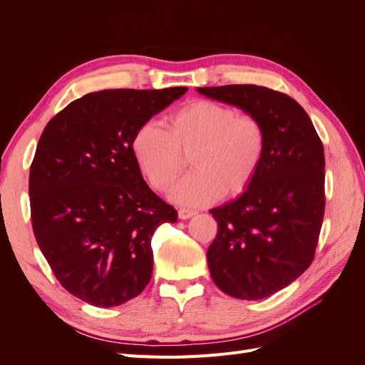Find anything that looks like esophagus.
I'll use <instances>...</instances> for the list:
<instances>
[{
	"label": "esophagus",
	"mask_w": 365,
	"mask_h": 365,
	"mask_svg": "<svg viewBox=\"0 0 365 365\" xmlns=\"http://www.w3.org/2000/svg\"><path fill=\"white\" fill-rule=\"evenodd\" d=\"M195 215H196L195 210H189V208H180L178 210V217L180 219H189V217H192Z\"/></svg>",
	"instance_id": "34e87169"
}]
</instances>
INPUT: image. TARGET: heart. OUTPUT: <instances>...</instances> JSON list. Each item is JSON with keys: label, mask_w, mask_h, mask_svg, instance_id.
<instances>
[{"label": "heart", "mask_w": 365, "mask_h": 365, "mask_svg": "<svg viewBox=\"0 0 365 365\" xmlns=\"http://www.w3.org/2000/svg\"><path fill=\"white\" fill-rule=\"evenodd\" d=\"M169 130L155 121L141 125L132 152L149 184L168 192L178 181L190 157L193 172L173 190L184 205H204L220 195L244 192L257 175L267 152V132L254 115L235 108L192 101L168 118Z\"/></svg>", "instance_id": "1"}]
</instances>
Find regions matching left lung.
I'll return each instance as SVG.
<instances>
[{
	"label": "left lung",
	"instance_id": "obj_1",
	"mask_svg": "<svg viewBox=\"0 0 365 365\" xmlns=\"http://www.w3.org/2000/svg\"><path fill=\"white\" fill-rule=\"evenodd\" d=\"M200 94L262 121L267 152L236 200L210 210L217 235L207 251L217 288L262 300L311 267L324 216V149L294 98L257 85L204 86Z\"/></svg>",
	"mask_w": 365,
	"mask_h": 365
}]
</instances>
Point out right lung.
<instances>
[{"label":"right lung","mask_w":365,"mask_h":365,"mask_svg":"<svg viewBox=\"0 0 365 365\" xmlns=\"http://www.w3.org/2000/svg\"><path fill=\"white\" fill-rule=\"evenodd\" d=\"M185 91L90 93L54 115L38 141L29 178L33 233L59 283L88 304H123L152 277V236L178 213L143 180L132 138Z\"/></svg>","instance_id":"right-lung-1"}]
</instances>
